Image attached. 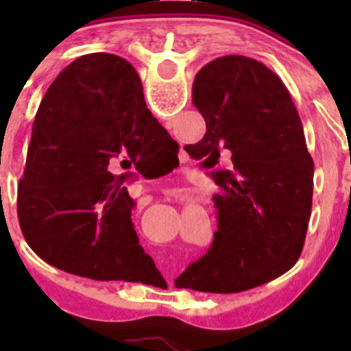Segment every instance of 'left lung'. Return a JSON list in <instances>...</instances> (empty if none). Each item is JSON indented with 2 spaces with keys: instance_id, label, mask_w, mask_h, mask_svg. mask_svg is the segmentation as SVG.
Listing matches in <instances>:
<instances>
[{
  "instance_id": "obj_1",
  "label": "left lung",
  "mask_w": 351,
  "mask_h": 351,
  "mask_svg": "<svg viewBox=\"0 0 351 351\" xmlns=\"http://www.w3.org/2000/svg\"><path fill=\"white\" fill-rule=\"evenodd\" d=\"M193 105L207 132L188 154L204 160L219 186L213 246L176 287L235 293L295 265L313 202V158L281 79L246 56L207 63L193 82ZM221 156L229 169H219Z\"/></svg>"
}]
</instances>
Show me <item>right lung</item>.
I'll use <instances>...</instances> for the list:
<instances>
[{
    "mask_svg": "<svg viewBox=\"0 0 351 351\" xmlns=\"http://www.w3.org/2000/svg\"><path fill=\"white\" fill-rule=\"evenodd\" d=\"M165 144L178 142L145 107L128 61L93 52L68 64L40 104L19 181V225L31 250L89 280H144L154 262L138 244L125 182Z\"/></svg>",
    "mask_w": 351,
    "mask_h": 351,
    "instance_id": "1",
    "label": "right lung"
}]
</instances>
